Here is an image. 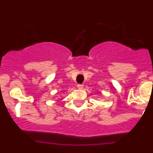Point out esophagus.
Here are the masks:
<instances>
[{"instance_id": "obj_1", "label": "esophagus", "mask_w": 153, "mask_h": 153, "mask_svg": "<svg viewBox=\"0 0 153 153\" xmlns=\"http://www.w3.org/2000/svg\"><path fill=\"white\" fill-rule=\"evenodd\" d=\"M77 88L78 89H83V84H78L77 85Z\"/></svg>"}]
</instances>
